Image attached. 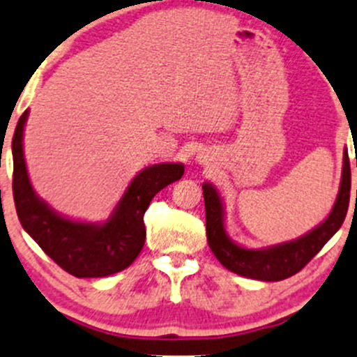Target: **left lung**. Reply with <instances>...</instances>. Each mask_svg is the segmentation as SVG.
I'll list each match as a JSON object with an SVG mask.
<instances>
[{"label":"left lung","instance_id":"8db88e82","mask_svg":"<svg viewBox=\"0 0 357 357\" xmlns=\"http://www.w3.org/2000/svg\"><path fill=\"white\" fill-rule=\"evenodd\" d=\"M357 166V160H356ZM351 197V166L347 149L344 151L342 179H340L339 195L331 215L295 241L271 245L266 249H245L230 241L223 225V205L218 191L210 183H203V198L206 211V241L211 252L215 254L222 266L229 271L241 274L244 278L259 281H281L293 276L310 262L315 254L327 244L342 225L349 208ZM357 198V190H356Z\"/></svg>","mask_w":357,"mask_h":357}]
</instances>
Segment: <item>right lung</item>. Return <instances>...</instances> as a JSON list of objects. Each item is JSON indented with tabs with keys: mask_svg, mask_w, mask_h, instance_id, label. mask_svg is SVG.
I'll return each mask as SVG.
<instances>
[{
	"mask_svg": "<svg viewBox=\"0 0 357 357\" xmlns=\"http://www.w3.org/2000/svg\"><path fill=\"white\" fill-rule=\"evenodd\" d=\"M29 109L15 128L13 198L23 229L64 271L76 278H105L123 271L146 242L144 213L162 188L181 179L185 166L164 162L149 166L132 179L127 191L103 223L69 220L35 195L23 158V127Z\"/></svg>",
	"mask_w": 357,
	"mask_h": 357,
	"instance_id": "1",
	"label": "right lung"
}]
</instances>
